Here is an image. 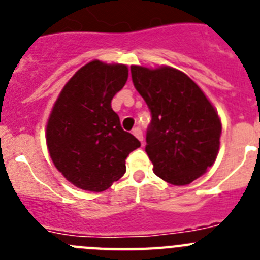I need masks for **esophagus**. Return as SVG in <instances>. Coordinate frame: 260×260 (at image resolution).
Segmentation results:
<instances>
[{
    "label": "esophagus",
    "mask_w": 260,
    "mask_h": 260,
    "mask_svg": "<svg viewBox=\"0 0 260 260\" xmlns=\"http://www.w3.org/2000/svg\"><path fill=\"white\" fill-rule=\"evenodd\" d=\"M133 134L135 135V137L138 138V139H139V141L142 142V143H143V133H142V130L139 127H134L133 128Z\"/></svg>",
    "instance_id": "34e87169"
}]
</instances>
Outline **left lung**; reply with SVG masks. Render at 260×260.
<instances>
[{"mask_svg": "<svg viewBox=\"0 0 260 260\" xmlns=\"http://www.w3.org/2000/svg\"><path fill=\"white\" fill-rule=\"evenodd\" d=\"M134 87L151 110L146 152L153 172L176 186L189 185L215 162L221 121L217 110L185 73L133 65Z\"/></svg>", "mask_w": 260, "mask_h": 260, "instance_id": "8db88e82", "label": "left lung"}]
</instances>
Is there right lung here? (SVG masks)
Returning a JSON list of instances; mask_svg holds the SVG:
<instances>
[{
	"label": "right lung",
	"instance_id": "obj_1",
	"mask_svg": "<svg viewBox=\"0 0 260 260\" xmlns=\"http://www.w3.org/2000/svg\"><path fill=\"white\" fill-rule=\"evenodd\" d=\"M128 69L93 59L70 78L53 105L47 146L54 167L82 190L100 192L125 174V160L141 142L121 127L112 99Z\"/></svg>",
	"mask_w": 260,
	"mask_h": 260
}]
</instances>
